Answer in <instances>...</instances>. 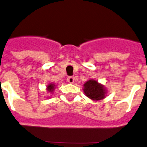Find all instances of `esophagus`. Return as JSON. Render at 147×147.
Instances as JSON below:
<instances>
[{"mask_svg": "<svg viewBox=\"0 0 147 147\" xmlns=\"http://www.w3.org/2000/svg\"><path fill=\"white\" fill-rule=\"evenodd\" d=\"M67 81H68L69 84H73L74 81H75V78H74V77H72V76H70V77H69L68 78H67Z\"/></svg>", "mask_w": 147, "mask_h": 147, "instance_id": "34e87169", "label": "esophagus"}]
</instances>
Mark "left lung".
I'll return each mask as SVG.
<instances>
[{"instance_id":"left-lung-1","label":"left lung","mask_w":147,"mask_h":147,"mask_svg":"<svg viewBox=\"0 0 147 147\" xmlns=\"http://www.w3.org/2000/svg\"><path fill=\"white\" fill-rule=\"evenodd\" d=\"M85 95L92 100H99L106 97L107 90L104 85L98 83L94 79H90L84 84Z\"/></svg>"}]
</instances>
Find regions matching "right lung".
<instances>
[{
    "mask_svg": "<svg viewBox=\"0 0 147 147\" xmlns=\"http://www.w3.org/2000/svg\"><path fill=\"white\" fill-rule=\"evenodd\" d=\"M56 85L55 84H52V83H50L47 86V90L48 92L49 93H52L53 91H54V89H55Z\"/></svg>",
    "mask_w": 147,
    "mask_h": 147,
    "instance_id": "right-lung-1",
    "label": "right lung"
}]
</instances>
